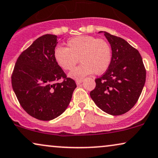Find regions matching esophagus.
Returning a JSON list of instances; mask_svg holds the SVG:
<instances>
[{"label": "esophagus", "mask_w": 158, "mask_h": 158, "mask_svg": "<svg viewBox=\"0 0 158 158\" xmlns=\"http://www.w3.org/2000/svg\"><path fill=\"white\" fill-rule=\"evenodd\" d=\"M82 82H83V79H80V80H77L76 81V84L77 85H80Z\"/></svg>", "instance_id": "1"}]
</instances>
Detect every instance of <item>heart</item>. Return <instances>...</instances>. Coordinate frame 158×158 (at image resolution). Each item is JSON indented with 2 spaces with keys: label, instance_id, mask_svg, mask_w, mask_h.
Segmentation results:
<instances>
[{
  "label": "heart",
  "instance_id": "1",
  "mask_svg": "<svg viewBox=\"0 0 158 158\" xmlns=\"http://www.w3.org/2000/svg\"><path fill=\"white\" fill-rule=\"evenodd\" d=\"M56 61L65 70H72L79 61L82 64L69 73L72 78L80 80L94 73L101 75L109 68L112 61V48L104 39L83 35L69 38L67 48L57 46L54 51Z\"/></svg>",
  "mask_w": 158,
  "mask_h": 158
}]
</instances>
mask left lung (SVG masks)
<instances>
[{
	"instance_id": "8db88e82",
	"label": "left lung",
	"mask_w": 158,
	"mask_h": 158,
	"mask_svg": "<svg viewBox=\"0 0 158 158\" xmlns=\"http://www.w3.org/2000/svg\"><path fill=\"white\" fill-rule=\"evenodd\" d=\"M104 34L111 46V64L95 80L96 87L90 96L104 112L120 115L138 101L146 81V69L138 50L120 37Z\"/></svg>"
}]
</instances>
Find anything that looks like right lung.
Wrapping results in <instances>:
<instances>
[{
    "instance_id": "right-lung-1",
    "label": "right lung",
    "mask_w": 158,
    "mask_h": 158,
    "mask_svg": "<svg viewBox=\"0 0 158 158\" xmlns=\"http://www.w3.org/2000/svg\"><path fill=\"white\" fill-rule=\"evenodd\" d=\"M57 43L54 35L37 38L18 57L11 75L12 88L20 105L38 120H51L62 114L77 87L55 60ZM61 78L63 81L58 83Z\"/></svg>"
}]
</instances>
